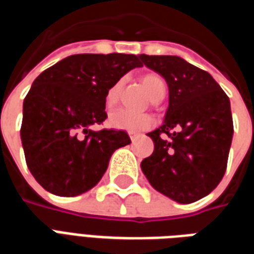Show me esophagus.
<instances>
[{"label":"esophagus","instance_id":"obj_1","mask_svg":"<svg viewBox=\"0 0 254 254\" xmlns=\"http://www.w3.org/2000/svg\"><path fill=\"white\" fill-rule=\"evenodd\" d=\"M137 137H138L137 134H130V140H132V141H134Z\"/></svg>","mask_w":254,"mask_h":254}]
</instances>
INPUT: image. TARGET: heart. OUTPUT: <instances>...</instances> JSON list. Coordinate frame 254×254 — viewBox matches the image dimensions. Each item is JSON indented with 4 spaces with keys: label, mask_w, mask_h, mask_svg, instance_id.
I'll return each instance as SVG.
<instances>
[{
    "label": "heart",
    "mask_w": 254,
    "mask_h": 254,
    "mask_svg": "<svg viewBox=\"0 0 254 254\" xmlns=\"http://www.w3.org/2000/svg\"><path fill=\"white\" fill-rule=\"evenodd\" d=\"M143 84L148 91L151 99L158 102L163 99L167 91L163 78L158 74H145L143 77ZM122 81H117L106 91L105 105L107 109H111L117 105L120 94H121ZM109 127L117 130H124L127 133H138L147 130L154 125V118L148 114H134L127 110H116L111 113L107 118Z\"/></svg>",
    "instance_id": "b5f03b06"
}]
</instances>
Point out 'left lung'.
Wrapping results in <instances>:
<instances>
[{
    "label": "left lung",
    "mask_w": 254,
    "mask_h": 254,
    "mask_svg": "<svg viewBox=\"0 0 254 254\" xmlns=\"http://www.w3.org/2000/svg\"><path fill=\"white\" fill-rule=\"evenodd\" d=\"M138 58L169 85L165 121L148 133L154 152L141 162V170L152 188L171 200L197 201L218 187L226 171L234 132L229 96L209 73L184 58Z\"/></svg>",
    "instance_id": "1"
}]
</instances>
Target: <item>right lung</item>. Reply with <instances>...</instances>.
<instances>
[{
  "instance_id": "1",
  "label": "right lung",
  "mask_w": 254,
  "mask_h": 254,
  "mask_svg": "<svg viewBox=\"0 0 254 254\" xmlns=\"http://www.w3.org/2000/svg\"><path fill=\"white\" fill-rule=\"evenodd\" d=\"M134 54H74L47 67L23 103L21 144L31 174L47 191L78 196L100 181L124 130L91 129L107 118L105 95L134 67Z\"/></svg>"
}]
</instances>
